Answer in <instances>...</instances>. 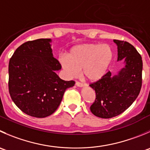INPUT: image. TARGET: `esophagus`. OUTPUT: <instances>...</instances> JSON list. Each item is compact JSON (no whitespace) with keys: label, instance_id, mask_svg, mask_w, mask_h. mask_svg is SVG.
Returning <instances> with one entry per match:
<instances>
[{"label":"esophagus","instance_id":"esophagus-1","mask_svg":"<svg viewBox=\"0 0 150 150\" xmlns=\"http://www.w3.org/2000/svg\"><path fill=\"white\" fill-rule=\"evenodd\" d=\"M75 85H76L78 87H80V88H82V87H85L86 86V84L81 83H80V82H76V83H75Z\"/></svg>","mask_w":150,"mask_h":150}]
</instances>
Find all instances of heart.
Instances as JSON below:
<instances>
[{"mask_svg":"<svg viewBox=\"0 0 150 150\" xmlns=\"http://www.w3.org/2000/svg\"><path fill=\"white\" fill-rule=\"evenodd\" d=\"M114 50L109 45L84 43L72 47L67 56L61 58L62 68L69 78H75L82 69V75L90 82L100 81L108 71Z\"/></svg>","mask_w":150,"mask_h":150,"instance_id":"obj_1","label":"heart"}]
</instances>
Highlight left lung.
Instances as JSON below:
<instances>
[{
    "label": "left lung",
    "instance_id": "left-lung-1",
    "mask_svg": "<svg viewBox=\"0 0 150 150\" xmlns=\"http://www.w3.org/2000/svg\"><path fill=\"white\" fill-rule=\"evenodd\" d=\"M117 46V62L123 59L125 67L117 75L108 72L100 81L91 83L96 99L90 107L94 116L109 119L120 115L137 98L142 88V59L136 49L127 42L114 40Z\"/></svg>",
    "mask_w": 150,
    "mask_h": 150
}]
</instances>
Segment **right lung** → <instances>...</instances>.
Returning a JSON list of instances; mask_svg holds the SVG:
<instances>
[{
	"label": "right lung",
	"mask_w": 150,
	"mask_h": 150,
	"mask_svg": "<svg viewBox=\"0 0 150 150\" xmlns=\"http://www.w3.org/2000/svg\"><path fill=\"white\" fill-rule=\"evenodd\" d=\"M51 39H40L20 45L8 64V90L14 104L25 114L44 118L53 114L73 81L56 74L62 69L53 55Z\"/></svg>",
	"instance_id": "add662e5"
}]
</instances>
